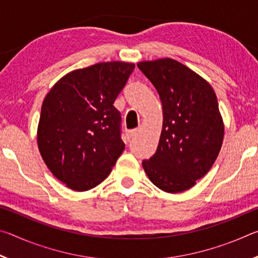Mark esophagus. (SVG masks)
I'll return each instance as SVG.
<instances>
[{
  "label": "esophagus",
  "mask_w": 258,
  "mask_h": 258,
  "mask_svg": "<svg viewBox=\"0 0 258 258\" xmlns=\"http://www.w3.org/2000/svg\"><path fill=\"white\" fill-rule=\"evenodd\" d=\"M137 133H138V130H137V128H134V130H130L128 132H127V137H128V138H133L134 135L137 134Z\"/></svg>",
  "instance_id": "34e87169"
}]
</instances>
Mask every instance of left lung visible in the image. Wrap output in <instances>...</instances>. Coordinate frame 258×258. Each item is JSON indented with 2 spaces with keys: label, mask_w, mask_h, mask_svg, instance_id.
I'll use <instances>...</instances> for the list:
<instances>
[{
  "label": "left lung",
  "mask_w": 258,
  "mask_h": 258,
  "mask_svg": "<svg viewBox=\"0 0 258 258\" xmlns=\"http://www.w3.org/2000/svg\"><path fill=\"white\" fill-rule=\"evenodd\" d=\"M163 103V131L154 156L143 160L148 177L169 194L185 191L206 175L224 137L213 87L176 60L138 63Z\"/></svg>",
  "instance_id": "obj_1"
}]
</instances>
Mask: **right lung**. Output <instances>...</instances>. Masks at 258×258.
Segmentation results:
<instances>
[{"instance_id":"add662e5","label":"right lung","mask_w":258,"mask_h":258,"mask_svg":"<svg viewBox=\"0 0 258 258\" xmlns=\"http://www.w3.org/2000/svg\"><path fill=\"white\" fill-rule=\"evenodd\" d=\"M134 64L101 62L63 76L46 94L37 143L53 175L75 191L99 185L125 149L113 106Z\"/></svg>"}]
</instances>
